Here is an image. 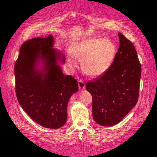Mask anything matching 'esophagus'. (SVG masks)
Listing matches in <instances>:
<instances>
[{
    "instance_id": "34e87169",
    "label": "esophagus",
    "mask_w": 157,
    "mask_h": 157,
    "mask_svg": "<svg viewBox=\"0 0 157 157\" xmlns=\"http://www.w3.org/2000/svg\"><path fill=\"white\" fill-rule=\"evenodd\" d=\"M78 86L80 90H84L85 89V85L82 80H80L78 81Z\"/></svg>"
}]
</instances>
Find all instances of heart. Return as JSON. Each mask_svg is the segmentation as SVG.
Wrapping results in <instances>:
<instances>
[{"instance_id": "obj_1", "label": "heart", "mask_w": 157, "mask_h": 157, "mask_svg": "<svg viewBox=\"0 0 157 157\" xmlns=\"http://www.w3.org/2000/svg\"><path fill=\"white\" fill-rule=\"evenodd\" d=\"M67 60L72 67L77 66L78 60H82L83 71L91 76L105 74L112 65L116 55V47L111 40L103 38H90L81 40L71 49Z\"/></svg>"}]
</instances>
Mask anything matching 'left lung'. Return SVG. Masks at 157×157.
Returning <instances> with one entry per match:
<instances>
[{
    "instance_id": "8db88e82",
    "label": "left lung",
    "mask_w": 157,
    "mask_h": 157,
    "mask_svg": "<svg viewBox=\"0 0 157 157\" xmlns=\"http://www.w3.org/2000/svg\"><path fill=\"white\" fill-rule=\"evenodd\" d=\"M118 36L120 46L112 65L86 86L93 99V118L104 127L119 123L139 97L141 63L132 43L121 33Z\"/></svg>"
}]
</instances>
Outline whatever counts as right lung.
I'll list each match as a JSON object with an SVG mask.
<instances>
[{"mask_svg": "<svg viewBox=\"0 0 157 157\" xmlns=\"http://www.w3.org/2000/svg\"><path fill=\"white\" fill-rule=\"evenodd\" d=\"M55 39L35 37L21 47L15 62L16 94L23 109L42 127L58 129L67 120L71 97L78 90L76 80L62 72L65 56L53 48Z\"/></svg>", "mask_w": 157, "mask_h": 157, "instance_id": "obj_1", "label": "right lung"}]
</instances>
